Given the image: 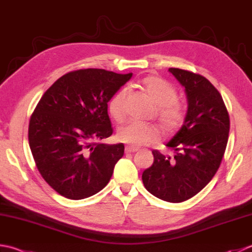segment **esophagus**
<instances>
[{
	"label": "esophagus",
	"mask_w": 252,
	"mask_h": 252,
	"mask_svg": "<svg viewBox=\"0 0 252 252\" xmlns=\"http://www.w3.org/2000/svg\"><path fill=\"white\" fill-rule=\"evenodd\" d=\"M139 151L137 147H133V146H126V153H135Z\"/></svg>",
	"instance_id": "1"
}]
</instances>
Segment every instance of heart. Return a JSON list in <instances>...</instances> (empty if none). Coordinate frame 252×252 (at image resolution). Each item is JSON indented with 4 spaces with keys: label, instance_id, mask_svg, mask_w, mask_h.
<instances>
[{
    "label": "heart",
    "instance_id": "1",
    "mask_svg": "<svg viewBox=\"0 0 252 252\" xmlns=\"http://www.w3.org/2000/svg\"><path fill=\"white\" fill-rule=\"evenodd\" d=\"M142 92L154 103L155 117L164 131L172 133L178 130L185 120L186 111L180 102L177 101L178 93L176 88L162 78L154 75L143 77L139 81ZM126 92L120 90L109 101L110 116L118 122H121L126 116ZM118 140L133 147H139L159 139L158 127L152 125L130 122L121 126L118 131Z\"/></svg>",
    "mask_w": 252,
    "mask_h": 252
}]
</instances>
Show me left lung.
<instances>
[{
    "instance_id": "1",
    "label": "left lung",
    "mask_w": 252,
    "mask_h": 252,
    "mask_svg": "<svg viewBox=\"0 0 252 252\" xmlns=\"http://www.w3.org/2000/svg\"><path fill=\"white\" fill-rule=\"evenodd\" d=\"M185 87L188 110L185 122L166 146L172 158L154 150V162L143 171L146 190L171 203L191 199L220 168L228 141L229 116L220 92L200 74L170 67Z\"/></svg>"
}]
</instances>
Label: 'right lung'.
I'll return each mask as SVG.
<instances>
[{"label": "right lung", "mask_w": 252, "mask_h": 252, "mask_svg": "<svg viewBox=\"0 0 252 252\" xmlns=\"http://www.w3.org/2000/svg\"><path fill=\"white\" fill-rule=\"evenodd\" d=\"M131 77L102 68L66 73L34 108L28 127L32 154L42 178L64 198H88L109 182L125 145L99 141L113 132L108 101Z\"/></svg>", "instance_id": "obj_1"}]
</instances>
